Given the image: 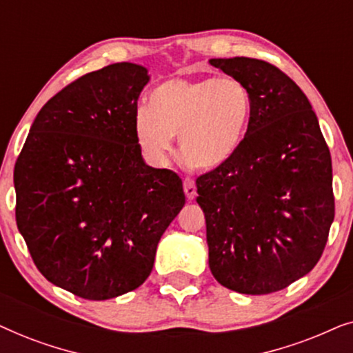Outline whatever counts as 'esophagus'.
Segmentation results:
<instances>
[{
	"instance_id": "obj_1",
	"label": "esophagus",
	"mask_w": 353,
	"mask_h": 353,
	"mask_svg": "<svg viewBox=\"0 0 353 353\" xmlns=\"http://www.w3.org/2000/svg\"><path fill=\"white\" fill-rule=\"evenodd\" d=\"M183 190H185V194H186V197L188 199H194L196 197V194H197V191H196V185H194V181L191 180V178H186L185 181H183Z\"/></svg>"
}]
</instances>
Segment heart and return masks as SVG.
<instances>
[{
  "mask_svg": "<svg viewBox=\"0 0 353 353\" xmlns=\"http://www.w3.org/2000/svg\"><path fill=\"white\" fill-rule=\"evenodd\" d=\"M252 98L233 77L170 79L149 94L148 108L137 109L134 138L149 161L163 163L173 134L183 156L201 168L228 163L248 134Z\"/></svg>",
  "mask_w": 353,
  "mask_h": 353,
  "instance_id": "1",
  "label": "heart"
}]
</instances>
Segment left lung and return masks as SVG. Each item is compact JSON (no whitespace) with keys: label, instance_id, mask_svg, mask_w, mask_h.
<instances>
[{"label":"left lung","instance_id":"left-lung-1","mask_svg":"<svg viewBox=\"0 0 353 353\" xmlns=\"http://www.w3.org/2000/svg\"><path fill=\"white\" fill-rule=\"evenodd\" d=\"M209 62L252 98L238 154L196 180L210 272L241 294L281 291L325 250L334 220L330 149L310 101L278 67L250 57Z\"/></svg>","mask_w":353,"mask_h":353}]
</instances>
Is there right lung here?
<instances>
[{
	"label": "right lung",
	"mask_w": 353,
	"mask_h": 353,
	"mask_svg": "<svg viewBox=\"0 0 353 353\" xmlns=\"http://www.w3.org/2000/svg\"><path fill=\"white\" fill-rule=\"evenodd\" d=\"M148 69L117 62L72 81L33 120L14 167L16 221L37 268L88 301L133 291L185 205L175 172L134 138Z\"/></svg>",
	"instance_id": "1"
}]
</instances>
